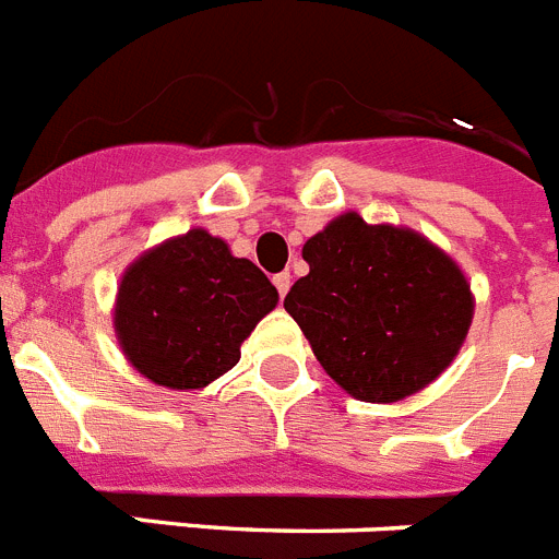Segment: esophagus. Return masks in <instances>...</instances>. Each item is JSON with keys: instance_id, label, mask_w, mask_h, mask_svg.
Here are the masks:
<instances>
[{"instance_id": "34e87169", "label": "esophagus", "mask_w": 559, "mask_h": 559, "mask_svg": "<svg viewBox=\"0 0 559 559\" xmlns=\"http://www.w3.org/2000/svg\"><path fill=\"white\" fill-rule=\"evenodd\" d=\"M273 284H275V289H278L281 298H284V295L289 293V273H278V275H273Z\"/></svg>"}]
</instances>
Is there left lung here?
<instances>
[{
  "label": "left lung",
  "instance_id": "left-lung-1",
  "mask_svg": "<svg viewBox=\"0 0 559 559\" xmlns=\"http://www.w3.org/2000/svg\"><path fill=\"white\" fill-rule=\"evenodd\" d=\"M309 275L284 309L326 373L362 402H396L453 362L473 320V295L455 261L425 236L334 219L304 245Z\"/></svg>",
  "mask_w": 559,
  "mask_h": 559
}]
</instances>
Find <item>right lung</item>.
<instances>
[{
	"mask_svg": "<svg viewBox=\"0 0 559 559\" xmlns=\"http://www.w3.org/2000/svg\"><path fill=\"white\" fill-rule=\"evenodd\" d=\"M278 304L259 266L191 230L140 255L118 289L115 329L143 377L174 391L205 388L230 371L241 343Z\"/></svg>",
	"mask_w": 559,
	"mask_h": 559,
	"instance_id": "right-lung-1",
	"label": "right lung"
}]
</instances>
